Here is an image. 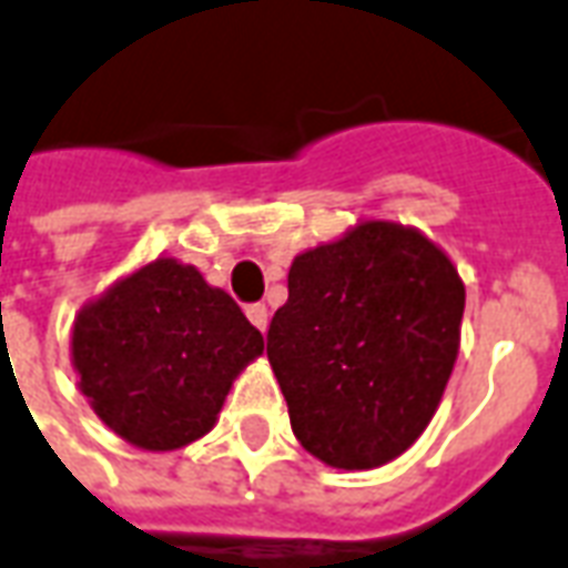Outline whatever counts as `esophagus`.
<instances>
[{
    "instance_id": "34e87169",
    "label": "esophagus",
    "mask_w": 568,
    "mask_h": 568,
    "mask_svg": "<svg viewBox=\"0 0 568 568\" xmlns=\"http://www.w3.org/2000/svg\"><path fill=\"white\" fill-rule=\"evenodd\" d=\"M246 318H250L252 325L258 327V331H267V306L264 304H250L246 306Z\"/></svg>"
}]
</instances>
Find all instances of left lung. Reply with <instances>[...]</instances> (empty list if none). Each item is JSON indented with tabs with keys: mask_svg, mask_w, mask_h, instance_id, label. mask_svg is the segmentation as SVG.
Instances as JSON below:
<instances>
[{
	"mask_svg": "<svg viewBox=\"0 0 568 568\" xmlns=\"http://www.w3.org/2000/svg\"><path fill=\"white\" fill-rule=\"evenodd\" d=\"M464 301L452 258L397 222L301 252L267 358L306 452L337 469L400 457L443 400Z\"/></svg>",
	"mask_w": 568,
	"mask_h": 568,
	"instance_id": "left-lung-1",
	"label": "left lung"
}]
</instances>
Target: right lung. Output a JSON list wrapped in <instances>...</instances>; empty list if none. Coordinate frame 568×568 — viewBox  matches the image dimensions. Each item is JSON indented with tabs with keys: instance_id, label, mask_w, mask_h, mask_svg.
<instances>
[{
	"instance_id": "1",
	"label": "right lung",
	"mask_w": 568,
	"mask_h": 568,
	"mask_svg": "<svg viewBox=\"0 0 568 568\" xmlns=\"http://www.w3.org/2000/svg\"><path fill=\"white\" fill-rule=\"evenodd\" d=\"M264 337L192 264L155 258L83 306L71 327L81 390L113 434L174 452L216 424Z\"/></svg>"
}]
</instances>
